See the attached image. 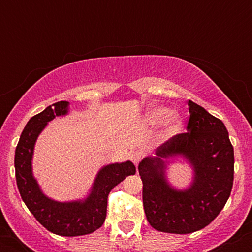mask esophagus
<instances>
[{
	"mask_svg": "<svg viewBox=\"0 0 252 252\" xmlns=\"http://www.w3.org/2000/svg\"><path fill=\"white\" fill-rule=\"evenodd\" d=\"M142 158H143V154L141 152H138V150H137V152H134V153H131V154H130V158H131L132 162L135 163V166H137V164L141 162Z\"/></svg>",
	"mask_w": 252,
	"mask_h": 252,
	"instance_id": "34e87169",
	"label": "esophagus"
}]
</instances>
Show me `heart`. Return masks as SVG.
<instances>
[{
  "instance_id": "obj_1",
  "label": "heart",
  "mask_w": 252,
  "mask_h": 252,
  "mask_svg": "<svg viewBox=\"0 0 252 252\" xmlns=\"http://www.w3.org/2000/svg\"><path fill=\"white\" fill-rule=\"evenodd\" d=\"M144 122L149 126H158L164 122L163 134L166 136L176 135L184 126L181 117L178 114H172V110L166 106H155L148 110L144 115Z\"/></svg>"
}]
</instances>
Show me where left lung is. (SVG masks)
Instances as JSON below:
<instances>
[{"instance_id": "obj_1", "label": "left lung", "mask_w": 252, "mask_h": 252, "mask_svg": "<svg viewBox=\"0 0 252 252\" xmlns=\"http://www.w3.org/2000/svg\"><path fill=\"white\" fill-rule=\"evenodd\" d=\"M187 131L173 136L138 164L143 182V207L155 230L186 235L201 230L220 213L233 185L235 156L228 132L219 118L189 100ZM181 156L193 169L187 189L166 180V160Z\"/></svg>"}]
</instances>
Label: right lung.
Wrapping results in <instances>:
<instances>
[{"mask_svg": "<svg viewBox=\"0 0 252 252\" xmlns=\"http://www.w3.org/2000/svg\"><path fill=\"white\" fill-rule=\"evenodd\" d=\"M68 105L70 103L66 100L54 103L28 121L16 146L14 164L17 189L36 220L52 233L76 237L89 235L102 226L110 190L128 175H134L136 168L131 161L104 166L84 200L60 202L43 194L32 168L34 146L50 121L68 114Z\"/></svg>", "mask_w": 252, "mask_h": 252, "instance_id": "1", "label": "right lung"}]
</instances>
